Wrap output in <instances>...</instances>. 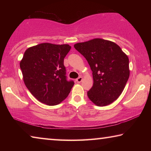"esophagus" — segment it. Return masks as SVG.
Here are the masks:
<instances>
[{"mask_svg":"<svg viewBox=\"0 0 151 151\" xmlns=\"http://www.w3.org/2000/svg\"><path fill=\"white\" fill-rule=\"evenodd\" d=\"M76 81L78 83H81V81H83V77H82V76H79L78 78L76 79Z\"/></svg>","mask_w":151,"mask_h":151,"instance_id":"1","label":"esophagus"}]
</instances>
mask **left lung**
<instances>
[{"label":"left lung","mask_w":151,"mask_h":151,"mask_svg":"<svg viewBox=\"0 0 151 151\" xmlns=\"http://www.w3.org/2000/svg\"><path fill=\"white\" fill-rule=\"evenodd\" d=\"M84 56L93 71V86L89 99L99 106L113 103L121 95L129 78L128 56L114 42L94 39L74 45Z\"/></svg>","instance_id":"8db88e82"}]
</instances>
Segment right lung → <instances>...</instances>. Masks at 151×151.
Returning <instances> with one entry per match:
<instances>
[{"label":"right lung","mask_w":151,"mask_h":151,"mask_svg":"<svg viewBox=\"0 0 151 151\" xmlns=\"http://www.w3.org/2000/svg\"><path fill=\"white\" fill-rule=\"evenodd\" d=\"M69 45L41 43L27 48L20 63L24 85L40 103L49 106L63 101L74 85L68 81L64 58Z\"/></svg>","instance_id":"1"}]
</instances>
